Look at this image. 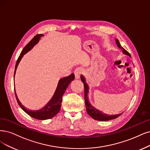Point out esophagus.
<instances>
[{
	"label": "esophagus",
	"instance_id": "esophagus-1",
	"mask_svg": "<svg viewBox=\"0 0 150 150\" xmlns=\"http://www.w3.org/2000/svg\"><path fill=\"white\" fill-rule=\"evenodd\" d=\"M83 73V69L80 67H78L76 68L74 71V74H75V78L76 79H79L80 77V75H81V74Z\"/></svg>",
	"mask_w": 150,
	"mask_h": 150
}]
</instances>
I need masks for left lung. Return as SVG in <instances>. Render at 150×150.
Returning <instances> with one entry per match:
<instances>
[{
    "label": "left lung",
    "instance_id": "8db88e82",
    "mask_svg": "<svg viewBox=\"0 0 150 150\" xmlns=\"http://www.w3.org/2000/svg\"><path fill=\"white\" fill-rule=\"evenodd\" d=\"M116 44H117V45L119 47V48H120L122 50V52L124 54H125L126 55H128L130 57V53L129 52H127L125 49H124L120 46V42L118 40H116ZM81 80L83 81V85H84L85 101L86 112L93 119H94L95 120H100V121H107V120H112V119H114L115 118H117L122 114V113H121V114H117V115H108V114H104L103 112L100 111V110H99L96 109V108H94L93 106H92L91 104L89 102V100H88V90H89V88H88V86L85 81V77L83 75H81Z\"/></svg>",
    "mask_w": 150,
    "mask_h": 150
}]
</instances>
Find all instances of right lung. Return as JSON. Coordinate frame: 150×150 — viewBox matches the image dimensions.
I'll list each match as a JSON object with an SVG mask.
<instances>
[{
    "instance_id": "add662e5",
    "label": "right lung",
    "mask_w": 150,
    "mask_h": 150,
    "mask_svg": "<svg viewBox=\"0 0 150 150\" xmlns=\"http://www.w3.org/2000/svg\"><path fill=\"white\" fill-rule=\"evenodd\" d=\"M43 35H36L28 42V44H26V46L23 48V49L22 50L21 54H20V56L18 57L17 60H16L14 76L15 75V71L16 68H17V66L21 58L23 57V55L28 52L29 51H30V50L33 47V46L38 42L40 38ZM74 79L75 75L74 74H71L69 76L64 77V78L60 79L58 83L57 87L54 94V96H52L51 100L47 103V104H46V106L40 110H31L24 107L20 102L15 90L16 101H17L20 108L23 109L26 114H28L33 118H35L38 120H46L49 119H51L60 111L61 103H62V96L64 95V94L65 93L66 89L67 88L68 86L70 83V82L71 81H73Z\"/></svg>"
}]
</instances>
